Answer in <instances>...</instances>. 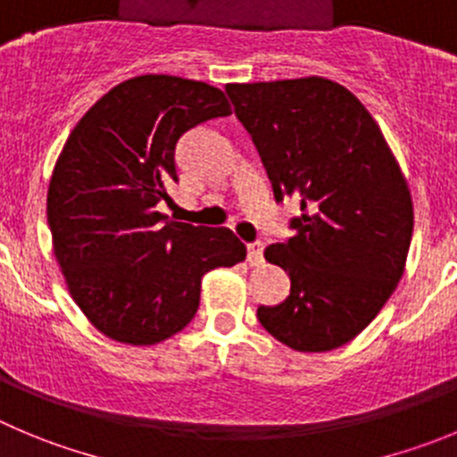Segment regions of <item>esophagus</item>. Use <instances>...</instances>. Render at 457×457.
Returning a JSON list of instances; mask_svg holds the SVG:
<instances>
[{"mask_svg": "<svg viewBox=\"0 0 457 457\" xmlns=\"http://www.w3.org/2000/svg\"><path fill=\"white\" fill-rule=\"evenodd\" d=\"M248 262L253 263V266H257V263L263 262V243L262 241L248 243Z\"/></svg>", "mask_w": 457, "mask_h": 457, "instance_id": "obj_1", "label": "esophagus"}]
</instances>
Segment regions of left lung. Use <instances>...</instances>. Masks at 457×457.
<instances>
[{
	"label": "left lung",
	"mask_w": 457,
	"mask_h": 457,
	"mask_svg": "<svg viewBox=\"0 0 457 457\" xmlns=\"http://www.w3.org/2000/svg\"><path fill=\"white\" fill-rule=\"evenodd\" d=\"M250 132L277 203L293 195V237L263 257L288 272L291 295L259 306L263 329L297 352H329L377 318L396 288L412 238L406 178L381 128L334 80L225 87Z\"/></svg>",
	"instance_id": "8db88e82"
}]
</instances>
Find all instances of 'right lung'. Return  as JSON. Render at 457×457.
Here are the masks:
<instances>
[{"label": "right lung", "mask_w": 457, "mask_h": 457, "mask_svg": "<svg viewBox=\"0 0 457 457\" xmlns=\"http://www.w3.org/2000/svg\"><path fill=\"white\" fill-rule=\"evenodd\" d=\"M228 114L219 87L146 74L110 89L71 130L49 182L46 220L71 297L108 338H170L198 311L204 272L245 259L232 229L157 212L178 182L182 135Z\"/></svg>", "instance_id": "add662e5"}]
</instances>
